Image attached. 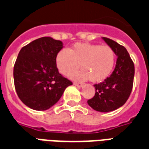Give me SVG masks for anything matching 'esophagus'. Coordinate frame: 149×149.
Wrapping results in <instances>:
<instances>
[{
	"label": "esophagus",
	"instance_id": "obj_1",
	"mask_svg": "<svg viewBox=\"0 0 149 149\" xmlns=\"http://www.w3.org/2000/svg\"><path fill=\"white\" fill-rule=\"evenodd\" d=\"M73 85H75V86H79V87H81V86H83V84H79V83H77V82L73 83Z\"/></svg>",
	"mask_w": 149,
	"mask_h": 149
}]
</instances>
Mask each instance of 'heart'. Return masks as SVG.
Listing matches in <instances>:
<instances>
[{
  "label": "heart",
  "mask_w": 149,
  "mask_h": 149,
  "mask_svg": "<svg viewBox=\"0 0 149 149\" xmlns=\"http://www.w3.org/2000/svg\"><path fill=\"white\" fill-rule=\"evenodd\" d=\"M116 55L109 45L91 43H76L70 49H61L56 57L58 71L64 76L73 75L75 79L97 83L107 79L113 70Z\"/></svg>",
  "instance_id": "b5f03b06"
}]
</instances>
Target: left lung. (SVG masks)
<instances>
[{"label": "left lung", "mask_w": 149, "mask_h": 149, "mask_svg": "<svg viewBox=\"0 0 149 149\" xmlns=\"http://www.w3.org/2000/svg\"><path fill=\"white\" fill-rule=\"evenodd\" d=\"M103 39L113 49L118 58L112 74L104 82L94 85L95 95L87 103L95 111L109 112L123 106L129 98L133 87L134 65L123 45L106 37Z\"/></svg>", "instance_id": "1"}]
</instances>
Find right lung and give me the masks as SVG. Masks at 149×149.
Instances as JSON below:
<instances>
[{
    "instance_id": "add662e5",
    "label": "right lung",
    "mask_w": 149,
    "mask_h": 149,
    "mask_svg": "<svg viewBox=\"0 0 149 149\" xmlns=\"http://www.w3.org/2000/svg\"><path fill=\"white\" fill-rule=\"evenodd\" d=\"M62 49L61 41L42 37L20 50L14 65L15 87L19 99L30 108H50L72 84L56 66V55Z\"/></svg>"
}]
</instances>
